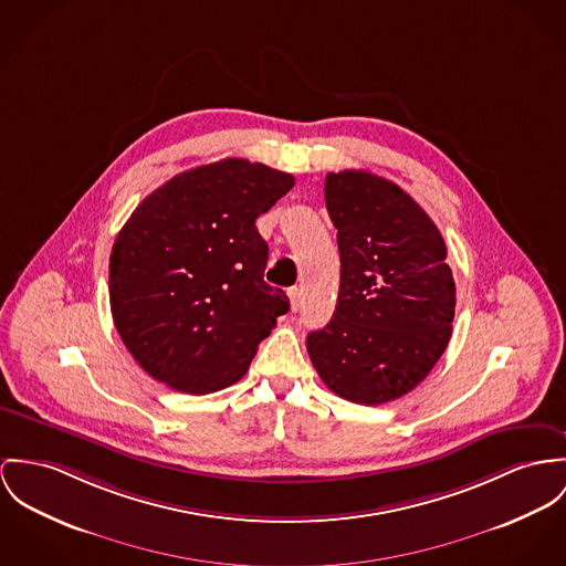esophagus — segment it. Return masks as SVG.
<instances>
[{
	"label": "esophagus",
	"mask_w": 566,
	"mask_h": 566,
	"mask_svg": "<svg viewBox=\"0 0 566 566\" xmlns=\"http://www.w3.org/2000/svg\"><path fill=\"white\" fill-rule=\"evenodd\" d=\"M289 300H291L293 312H297L302 307V289H297V286L289 289Z\"/></svg>",
	"instance_id": "esophagus-1"
}]
</instances>
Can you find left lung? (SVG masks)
<instances>
[{"mask_svg":"<svg viewBox=\"0 0 566 566\" xmlns=\"http://www.w3.org/2000/svg\"><path fill=\"white\" fill-rule=\"evenodd\" d=\"M340 291L332 321L307 334L323 384L357 405L413 390L452 336L457 289L433 219L398 185L364 170L329 172Z\"/></svg>","mask_w":566,"mask_h":566,"instance_id":"1","label":"left lung"}]
</instances>
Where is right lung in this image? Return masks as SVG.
<instances>
[{
  "instance_id": "add662e5",
  "label": "right lung",
  "mask_w": 566,
  "mask_h": 566,
  "mask_svg": "<svg viewBox=\"0 0 566 566\" xmlns=\"http://www.w3.org/2000/svg\"><path fill=\"white\" fill-rule=\"evenodd\" d=\"M295 178L248 159L187 170L146 196L109 256L114 325L135 361L185 394L237 384L277 316L256 219Z\"/></svg>"
}]
</instances>
